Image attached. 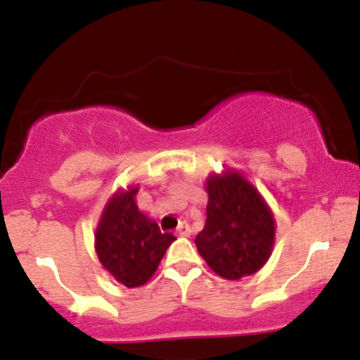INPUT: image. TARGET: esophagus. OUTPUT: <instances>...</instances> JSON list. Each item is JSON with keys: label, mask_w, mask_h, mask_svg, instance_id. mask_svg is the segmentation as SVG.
Listing matches in <instances>:
<instances>
[{"label": "esophagus", "mask_w": 360, "mask_h": 360, "mask_svg": "<svg viewBox=\"0 0 360 360\" xmlns=\"http://www.w3.org/2000/svg\"><path fill=\"white\" fill-rule=\"evenodd\" d=\"M176 233L179 235V237H190V224L186 223V221H181L179 226H177Z\"/></svg>", "instance_id": "34e87169"}]
</instances>
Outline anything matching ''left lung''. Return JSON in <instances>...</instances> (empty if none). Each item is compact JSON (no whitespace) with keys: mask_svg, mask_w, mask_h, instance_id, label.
<instances>
[{"mask_svg":"<svg viewBox=\"0 0 360 360\" xmlns=\"http://www.w3.org/2000/svg\"><path fill=\"white\" fill-rule=\"evenodd\" d=\"M205 226L195 238L198 252L219 277L238 281L270 257L275 219L259 191L235 170L207 177Z\"/></svg>","mask_w":360,"mask_h":360,"instance_id":"obj_1","label":"left lung"}]
</instances>
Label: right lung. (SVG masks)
Listing matches in <instances>:
<instances>
[{"instance_id":"right-lung-1","label":"right lung","mask_w":360,"mask_h":360,"mask_svg":"<svg viewBox=\"0 0 360 360\" xmlns=\"http://www.w3.org/2000/svg\"><path fill=\"white\" fill-rule=\"evenodd\" d=\"M137 186L110 198L96 230V252L101 264L125 288L146 284L157 271L167 248L176 240L136 203Z\"/></svg>"}]
</instances>
